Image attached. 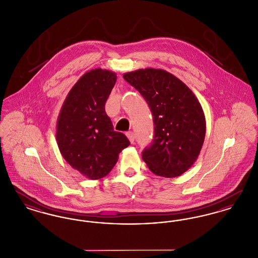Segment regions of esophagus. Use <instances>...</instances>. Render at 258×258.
<instances>
[{
    "instance_id": "1",
    "label": "esophagus",
    "mask_w": 258,
    "mask_h": 258,
    "mask_svg": "<svg viewBox=\"0 0 258 258\" xmlns=\"http://www.w3.org/2000/svg\"><path fill=\"white\" fill-rule=\"evenodd\" d=\"M126 137L128 138V140H130L131 143H134V142H135V135H134V133H132V132L126 133Z\"/></svg>"
}]
</instances>
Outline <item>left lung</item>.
I'll return each mask as SVG.
<instances>
[{
	"label": "left lung",
	"instance_id": "1",
	"mask_svg": "<svg viewBox=\"0 0 258 258\" xmlns=\"http://www.w3.org/2000/svg\"><path fill=\"white\" fill-rule=\"evenodd\" d=\"M123 77L145 98L154 116V139L142 159L157 176L182 175L197 161L206 134L205 115L196 95L161 69H139Z\"/></svg>",
	"mask_w": 258,
	"mask_h": 258
}]
</instances>
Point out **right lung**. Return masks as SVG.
I'll list each match as a JSON object with an SVG mask.
<instances>
[{"label": "right lung", "instance_id": "right-lung-1", "mask_svg": "<svg viewBox=\"0 0 258 258\" xmlns=\"http://www.w3.org/2000/svg\"><path fill=\"white\" fill-rule=\"evenodd\" d=\"M117 74L95 69L83 74L69 92L58 116L56 140L62 158L90 180L105 177L119 154L130 145L115 132L105 112V102Z\"/></svg>", "mask_w": 258, "mask_h": 258}]
</instances>
